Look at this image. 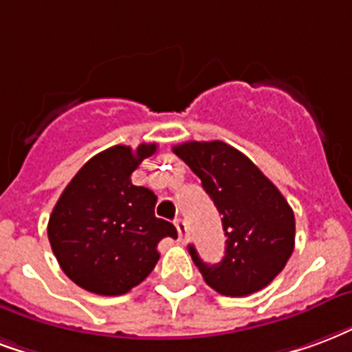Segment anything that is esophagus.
Wrapping results in <instances>:
<instances>
[{
    "mask_svg": "<svg viewBox=\"0 0 352 352\" xmlns=\"http://www.w3.org/2000/svg\"><path fill=\"white\" fill-rule=\"evenodd\" d=\"M175 228L177 233H179V239L183 242L186 241V239H188V226H186V222H184V220H177Z\"/></svg>",
    "mask_w": 352,
    "mask_h": 352,
    "instance_id": "34e87169",
    "label": "esophagus"
}]
</instances>
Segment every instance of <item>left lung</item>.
<instances>
[{
	"instance_id": "obj_1",
	"label": "left lung",
	"mask_w": 352,
	"mask_h": 352,
	"mask_svg": "<svg viewBox=\"0 0 352 352\" xmlns=\"http://www.w3.org/2000/svg\"><path fill=\"white\" fill-rule=\"evenodd\" d=\"M222 214L226 256L207 265L188 252L209 287L248 296L280 274L295 248V214L282 192L241 151L223 142H186L173 147Z\"/></svg>"
}]
</instances>
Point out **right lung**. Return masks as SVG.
Listing matches in <instances>:
<instances>
[{"instance_id":"right-lung-1","label":"right lung","mask_w":352,"mask_h":352,"mask_svg":"<svg viewBox=\"0 0 352 352\" xmlns=\"http://www.w3.org/2000/svg\"><path fill=\"white\" fill-rule=\"evenodd\" d=\"M155 153L156 143L98 153L72 177L52 210V252L65 274L89 293H129L155 269L158 242L177 239L175 226L155 216V194L130 181Z\"/></svg>"}]
</instances>
